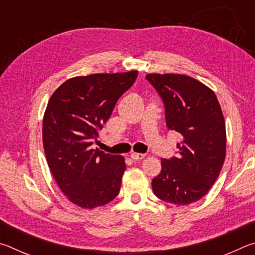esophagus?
Wrapping results in <instances>:
<instances>
[{"mask_svg":"<svg viewBox=\"0 0 255 255\" xmlns=\"http://www.w3.org/2000/svg\"><path fill=\"white\" fill-rule=\"evenodd\" d=\"M130 157L133 159V161H140V159H143L145 157V155L140 153H131Z\"/></svg>","mask_w":255,"mask_h":255,"instance_id":"obj_1","label":"esophagus"}]
</instances>
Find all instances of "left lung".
<instances>
[{
    "instance_id": "1",
    "label": "left lung",
    "mask_w": 255,
    "mask_h": 255,
    "mask_svg": "<svg viewBox=\"0 0 255 255\" xmlns=\"http://www.w3.org/2000/svg\"><path fill=\"white\" fill-rule=\"evenodd\" d=\"M165 107L166 126L182 136L179 155L162 158L152 180L154 195L187 206L207 195L226 156L225 120L213 90L182 74H147Z\"/></svg>"
}]
</instances>
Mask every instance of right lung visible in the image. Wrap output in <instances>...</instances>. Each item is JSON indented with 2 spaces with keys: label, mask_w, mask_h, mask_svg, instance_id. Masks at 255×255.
Wrapping results in <instances>:
<instances>
[{
  "label": "right lung",
  "mask_w": 255,
  "mask_h": 255,
  "mask_svg": "<svg viewBox=\"0 0 255 255\" xmlns=\"http://www.w3.org/2000/svg\"><path fill=\"white\" fill-rule=\"evenodd\" d=\"M137 75L130 71L76 76L49 99L42 122L47 163L59 189L81 208L107 205L120 191L125 158L91 145Z\"/></svg>",
  "instance_id": "add662e5"
}]
</instances>
